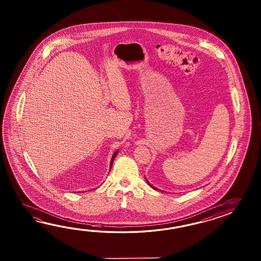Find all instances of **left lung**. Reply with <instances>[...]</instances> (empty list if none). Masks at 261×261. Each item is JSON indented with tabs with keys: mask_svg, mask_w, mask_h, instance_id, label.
<instances>
[{
	"mask_svg": "<svg viewBox=\"0 0 261 261\" xmlns=\"http://www.w3.org/2000/svg\"><path fill=\"white\" fill-rule=\"evenodd\" d=\"M145 180H146V182H147V184H148V185H149L150 188H152V189H155V190H158V189H155V187H154V186H152V185H151V184H150L149 182H148V181H147V179H146V178H145Z\"/></svg>",
	"mask_w": 261,
	"mask_h": 261,
	"instance_id": "obj_1",
	"label": "left lung"
}]
</instances>
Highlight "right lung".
<instances>
[{
  "label": "right lung",
  "mask_w": 261,
  "mask_h": 261,
  "mask_svg": "<svg viewBox=\"0 0 261 261\" xmlns=\"http://www.w3.org/2000/svg\"><path fill=\"white\" fill-rule=\"evenodd\" d=\"M117 153H118V150H117L114 154H113V156H112L111 162H110V170H111L112 165H113V162H114V160H115V158L117 156Z\"/></svg>",
  "instance_id": "right-lung-1"
}]
</instances>
